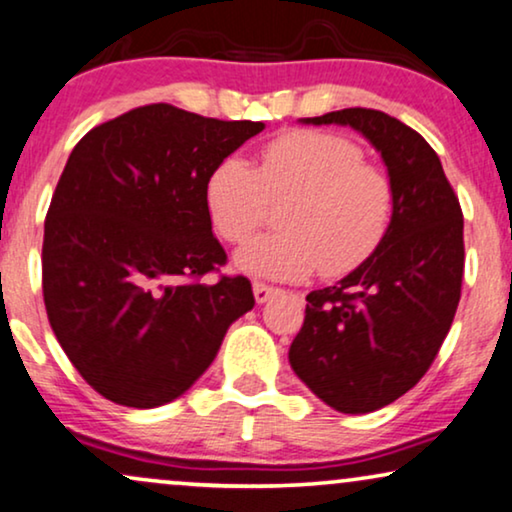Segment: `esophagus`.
<instances>
[{
    "label": "esophagus",
    "mask_w": 512,
    "mask_h": 512,
    "mask_svg": "<svg viewBox=\"0 0 512 512\" xmlns=\"http://www.w3.org/2000/svg\"><path fill=\"white\" fill-rule=\"evenodd\" d=\"M252 292H255V299L257 304H264L267 299H271V295H276V290L271 288V285H264V283H252Z\"/></svg>",
    "instance_id": "obj_1"
}]
</instances>
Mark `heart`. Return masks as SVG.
Returning a JSON list of instances; mask_svg holds the SVG:
<instances>
[{"label":"heart","mask_w":512,"mask_h":512,"mask_svg":"<svg viewBox=\"0 0 512 512\" xmlns=\"http://www.w3.org/2000/svg\"><path fill=\"white\" fill-rule=\"evenodd\" d=\"M356 142L320 131L271 140L257 168L241 156L217 163L206 182L213 229L229 243L248 241L267 220L269 201H285L278 234L257 236L236 252L238 271L297 281L360 267L391 227L395 189L386 170L365 163Z\"/></svg>","instance_id":"obj_1"}]
</instances>
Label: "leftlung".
<instances>
[{"instance_id": "8db88e82", "label": "left lung", "mask_w": 512, "mask_h": 512, "mask_svg": "<svg viewBox=\"0 0 512 512\" xmlns=\"http://www.w3.org/2000/svg\"><path fill=\"white\" fill-rule=\"evenodd\" d=\"M351 126L381 154L395 189L384 241L330 288L306 295L290 365L344 414L391 405L424 377L452 327L463 278V215L433 147L379 109L299 119Z\"/></svg>"}]
</instances>
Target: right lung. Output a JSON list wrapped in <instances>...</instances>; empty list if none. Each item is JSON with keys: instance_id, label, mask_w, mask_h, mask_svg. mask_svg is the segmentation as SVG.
<instances>
[{"instance_id": "1", "label": "right lung", "mask_w": 512, "mask_h": 512, "mask_svg": "<svg viewBox=\"0 0 512 512\" xmlns=\"http://www.w3.org/2000/svg\"><path fill=\"white\" fill-rule=\"evenodd\" d=\"M264 131L166 102L95 126L60 175L44 224V304L81 377L117 405L152 410L208 370L250 281L201 276L227 262L206 182Z\"/></svg>"}]
</instances>
